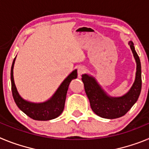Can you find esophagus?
Listing matches in <instances>:
<instances>
[{"instance_id":"obj_1","label":"esophagus","mask_w":149,"mask_h":149,"mask_svg":"<svg viewBox=\"0 0 149 149\" xmlns=\"http://www.w3.org/2000/svg\"><path fill=\"white\" fill-rule=\"evenodd\" d=\"M85 72V68L83 66H78L77 67V76L78 77H81L83 74Z\"/></svg>"}]
</instances>
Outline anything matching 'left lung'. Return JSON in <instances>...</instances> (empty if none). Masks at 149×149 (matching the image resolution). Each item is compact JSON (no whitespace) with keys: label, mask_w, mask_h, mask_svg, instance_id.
<instances>
[{"label":"left lung","mask_w":149,"mask_h":149,"mask_svg":"<svg viewBox=\"0 0 149 149\" xmlns=\"http://www.w3.org/2000/svg\"><path fill=\"white\" fill-rule=\"evenodd\" d=\"M128 45L136 61V72L132 86L125 95L119 97L110 96L93 76L88 74H82L81 79L91 108L96 115L101 118L113 119L125 115L136 103L141 92V63L132 41H129Z\"/></svg>","instance_id":"8db88e82"}]
</instances>
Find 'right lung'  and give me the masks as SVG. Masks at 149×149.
I'll use <instances>...</instances> for the list:
<instances>
[{
	"instance_id": "right-lung-1",
	"label": "right lung",
	"mask_w": 149,
	"mask_h": 149,
	"mask_svg": "<svg viewBox=\"0 0 149 149\" xmlns=\"http://www.w3.org/2000/svg\"><path fill=\"white\" fill-rule=\"evenodd\" d=\"M15 58L13 60L11 67V85L13 98L18 107L31 119L38 121H48L58 117L63 113L65 106L66 93L68 86L73 79L77 78V69H74L62 82L54 94L47 101L41 103H34L24 99L19 95L15 86L13 77V68Z\"/></svg>"
}]
</instances>
